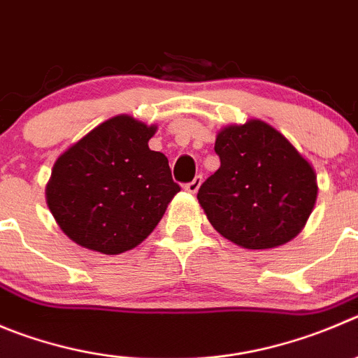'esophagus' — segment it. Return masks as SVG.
Here are the masks:
<instances>
[{"instance_id": "obj_1", "label": "esophagus", "mask_w": 358, "mask_h": 358, "mask_svg": "<svg viewBox=\"0 0 358 358\" xmlns=\"http://www.w3.org/2000/svg\"><path fill=\"white\" fill-rule=\"evenodd\" d=\"M201 182H203V176L201 175H196L192 182H189V183H185V185H183V189H185L187 192H189V194H196L199 187H201Z\"/></svg>"}]
</instances>
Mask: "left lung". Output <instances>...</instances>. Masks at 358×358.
Returning a JSON list of instances; mask_svg holds the SVG:
<instances>
[{
  "label": "left lung",
  "instance_id": "left-lung-1",
  "mask_svg": "<svg viewBox=\"0 0 358 358\" xmlns=\"http://www.w3.org/2000/svg\"><path fill=\"white\" fill-rule=\"evenodd\" d=\"M220 168L199 187L210 224L245 249H272L295 238L315 206V169L268 123L250 120L220 130Z\"/></svg>",
  "mask_w": 358,
  "mask_h": 358
}]
</instances>
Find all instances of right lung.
Returning a JSON list of instances; mask_svg holds the SVG:
<instances>
[{
	"label": "right lung",
	"instance_id": "add662e5",
	"mask_svg": "<svg viewBox=\"0 0 358 358\" xmlns=\"http://www.w3.org/2000/svg\"><path fill=\"white\" fill-rule=\"evenodd\" d=\"M153 134L155 127L115 116L56 160L45 196L70 240L120 255L155 229L180 185L168 157L148 148Z\"/></svg>",
	"mask_w": 358,
	"mask_h": 358
}]
</instances>
